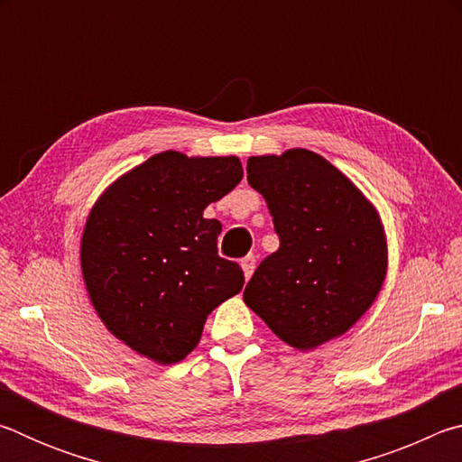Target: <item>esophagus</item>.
Returning a JSON list of instances; mask_svg holds the SVG:
<instances>
[{"label":"esophagus","mask_w":462,"mask_h":462,"mask_svg":"<svg viewBox=\"0 0 462 462\" xmlns=\"http://www.w3.org/2000/svg\"><path fill=\"white\" fill-rule=\"evenodd\" d=\"M240 267H242V271H245V279L248 281L250 277H253V273H254L256 259H254L253 254H248V256H245V259L240 261Z\"/></svg>","instance_id":"1"}]
</instances>
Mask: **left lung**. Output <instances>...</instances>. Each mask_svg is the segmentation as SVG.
<instances>
[{
  "label": "left lung",
  "mask_w": 462,
  "mask_h": 462,
  "mask_svg": "<svg viewBox=\"0 0 462 462\" xmlns=\"http://www.w3.org/2000/svg\"><path fill=\"white\" fill-rule=\"evenodd\" d=\"M248 183L267 201L279 234L245 289V303L297 350L356 324L379 295L387 242L377 209L324 156L291 148L250 156Z\"/></svg>",
  "instance_id": "1"
}]
</instances>
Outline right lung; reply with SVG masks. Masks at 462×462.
Instances as JSON below:
<instances>
[{
	"instance_id": "obj_1",
	"label": "right lung",
	"mask_w": 462,
	"mask_h": 462,
	"mask_svg": "<svg viewBox=\"0 0 462 462\" xmlns=\"http://www.w3.org/2000/svg\"><path fill=\"white\" fill-rule=\"evenodd\" d=\"M242 179L238 156L165 151L114 181L91 208L81 271L97 316L154 363L198 346L208 316L245 285L217 254L222 224L203 217Z\"/></svg>"
}]
</instances>
